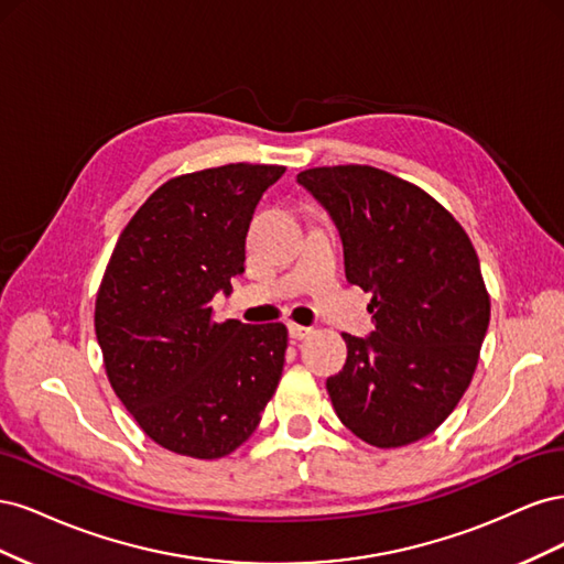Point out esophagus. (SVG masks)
<instances>
[{
  "label": "esophagus",
  "instance_id": "34e87169",
  "mask_svg": "<svg viewBox=\"0 0 564 564\" xmlns=\"http://www.w3.org/2000/svg\"><path fill=\"white\" fill-rule=\"evenodd\" d=\"M286 329H289V336H292L294 340H301V338H305V336L313 332L311 327H303V324H296V322H289Z\"/></svg>",
  "mask_w": 564,
  "mask_h": 564
}]
</instances>
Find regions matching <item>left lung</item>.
I'll list each match as a JSON object with an SVG mask.
<instances>
[{"instance_id":"obj_1","label":"left lung","mask_w":564,"mask_h":564,"mask_svg":"<svg viewBox=\"0 0 564 564\" xmlns=\"http://www.w3.org/2000/svg\"><path fill=\"white\" fill-rule=\"evenodd\" d=\"M344 242L346 278L371 294L367 338L327 390L336 416L373 447H404L445 421L473 379L489 327L480 261L456 218L421 187L365 164L296 178Z\"/></svg>"}]
</instances>
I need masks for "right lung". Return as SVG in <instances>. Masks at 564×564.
I'll return each mask as SVG.
<instances>
[{"instance_id":"add662e5","label":"right lung","mask_w":564,"mask_h":564,"mask_svg":"<svg viewBox=\"0 0 564 564\" xmlns=\"http://www.w3.org/2000/svg\"><path fill=\"white\" fill-rule=\"evenodd\" d=\"M282 174L242 162L166 181L115 245L96 338L117 398L169 452H235L280 383L284 324L214 322L209 303L245 272L253 209Z\"/></svg>"}]
</instances>
